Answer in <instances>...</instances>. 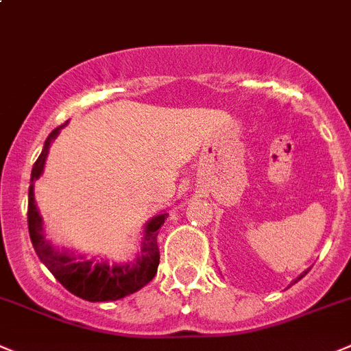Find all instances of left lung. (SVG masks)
I'll return each mask as SVG.
<instances>
[{
  "instance_id": "1",
  "label": "left lung",
  "mask_w": 351,
  "mask_h": 351,
  "mask_svg": "<svg viewBox=\"0 0 351 351\" xmlns=\"http://www.w3.org/2000/svg\"><path fill=\"white\" fill-rule=\"evenodd\" d=\"M306 274H308V270H306V271H303V274H301V275H300V277H298V279H296V280H294V282H293V284H296V282H298V280H300V279H303V277H304V275H306Z\"/></svg>"
}]
</instances>
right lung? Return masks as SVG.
<instances>
[{
    "instance_id": "right-lung-1",
    "label": "right lung",
    "mask_w": 351,
    "mask_h": 351,
    "mask_svg": "<svg viewBox=\"0 0 351 351\" xmlns=\"http://www.w3.org/2000/svg\"><path fill=\"white\" fill-rule=\"evenodd\" d=\"M65 124L67 123L55 128L48 135L38 160L32 166L27 206V225L31 242L39 260L47 265L55 279L69 293L76 294L86 301H93V303L95 301L121 300L128 294H133L142 289L145 284H149L156 277L157 267H159L157 230L168 218V213H160V215L154 216L152 220L145 225L138 256L133 261H128V263L109 265L106 261H97V258L86 260L83 256L76 258L74 254L60 253V251L55 250L53 245L45 239L43 220L34 202V182L41 176L43 169H45V160H47L51 142L57 138Z\"/></svg>"
}]
</instances>
